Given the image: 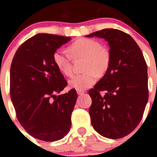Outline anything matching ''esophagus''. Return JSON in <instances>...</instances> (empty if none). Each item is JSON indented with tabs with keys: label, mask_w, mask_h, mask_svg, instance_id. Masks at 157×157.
Segmentation results:
<instances>
[{
	"label": "esophagus",
	"mask_w": 157,
	"mask_h": 157,
	"mask_svg": "<svg viewBox=\"0 0 157 157\" xmlns=\"http://www.w3.org/2000/svg\"><path fill=\"white\" fill-rule=\"evenodd\" d=\"M77 94H79V95H81V94H84V93H85V91H80V90H77Z\"/></svg>",
	"instance_id": "obj_1"
}]
</instances>
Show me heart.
I'll use <instances>...</instances> for the list:
<instances>
[{
    "mask_svg": "<svg viewBox=\"0 0 157 157\" xmlns=\"http://www.w3.org/2000/svg\"><path fill=\"white\" fill-rule=\"evenodd\" d=\"M74 59L85 58L84 73L70 79L69 85L71 88L84 91L95 84L98 75H104L110 66V54L107 49L101 46L95 40L81 38L72 44L68 48ZM53 62L58 70L63 74L71 77L73 75L71 60L70 56L62 51H56L53 54Z\"/></svg>",
    "mask_w": 157,
    "mask_h": 157,
    "instance_id": "b5f03b06",
    "label": "heart"
}]
</instances>
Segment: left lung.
<instances>
[{
	"label": "left lung",
	"mask_w": 157,
	"mask_h": 157,
	"mask_svg": "<svg viewBox=\"0 0 157 157\" xmlns=\"http://www.w3.org/2000/svg\"><path fill=\"white\" fill-rule=\"evenodd\" d=\"M104 38L111 61L104 77L89 91L91 124L103 137L117 139L134 131L143 116L149 98L147 65L129 34L105 29L87 35Z\"/></svg>",
	"instance_id": "obj_1"
}]
</instances>
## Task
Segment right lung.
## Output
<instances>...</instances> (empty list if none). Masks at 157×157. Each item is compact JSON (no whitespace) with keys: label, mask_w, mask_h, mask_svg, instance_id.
I'll return each instance as SVG.
<instances>
[{"label":"right lung","mask_w":157,"mask_h":157,"mask_svg":"<svg viewBox=\"0 0 157 157\" xmlns=\"http://www.w3.org/2000/svg\"><path fill=\"white\" fill-rule=\"evenodd\" d=\"M71 39L38 33L15 52L10 70V95L18 121L31 136L54 142L70 131L75 89L56 95L67 85L53 62V54Z\"/></svg>","instance_id":"1"}]
</instances>
